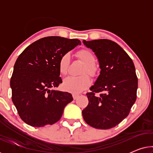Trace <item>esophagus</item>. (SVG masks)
<instances>
[{
	"mask_svg": "<svg viewBox=\"0 0 153 153\" xmlns=\"http://www.w3.org/2000/svg\"><path fill=\"white\" fill-rule=\"evenodd\" d=\"M79 96V95H77V94H73V95H72L73 99H74V100H76L77 98H78Z\"/></svg>",
	"mask_w": 153,
	"mask_h": 153,
	"instance_id": "obj_1",
	"label": "esophagus"
}]
</instances>
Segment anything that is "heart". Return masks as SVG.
Instances as JSON below:
<instances>
[{
  "instance_id": "heart-1",
  "label": "heart",
  "mask_w": 153,
  "mask_h": 153,
  "mask_svg": "<svg viewBox=\"0 0 153 153\" xmlns=\"http://www.w3.org/2000/svg\"><path fill=\"white\" fill-rule=\"evenodd\" d=\"M76 56L79 60L85 65L82 71V74L87 73L90 76H95L97 72V68L94 65L95 62V57L94 54L88 49H81L77 51ZM70 55L68 53H65L60 57L58 62V69L60 74L65 75L68 73ZM91 84V79L86 75L80 77L68 76L63 81L62 88L65 91L76 94L88 88Z\"/></svg>"
}]
</instances>
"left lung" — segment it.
Wrapping results in <instances>:
<instances>
[{"instance_id": "obj_1", "label": "left lung", "mask_w": 153, "mask_h": 153, "mask_svg": "<svg viewBox=\"0 0 153 153\" xmlns=\"http://www.w3.org/2000/svg\"><path fill=\"white\" fill-rule=\"evenodd\" d=\"M93 50L99 62L100 74L91 93L88 104L82 111L87 124L107 129L118 125L128 116L137 99L138 79L132 60L118 44L106 39L83 41ZM103 91L100 96L95 92Z\"/></svg>"}]
</instances>
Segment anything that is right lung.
Returning a JSON list of instances; mask_svg holds the SVG:
<instances>
[{
    "label": "right lung",
    "mask_w": 153,
    "mask_h": 153,
    "mask_svg": "<svg viewBox=\"0 0 153 153\" xmlns=\"http://www.w3.org/2000/svg\"><path fill=\"white\" fill-rule=\"evenodd\" d=\"M81 45L78 39L58 36L43 37L20 54L10 80L12 100L20 118L30 126L53 125L73 100L70 93L54 88L61 83L60 57Z\"/></svg>",
    "instance_id": "1"
}]
</instances>
